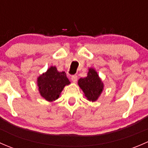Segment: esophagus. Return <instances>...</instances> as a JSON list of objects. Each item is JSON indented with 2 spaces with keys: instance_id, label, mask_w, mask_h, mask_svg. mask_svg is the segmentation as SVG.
<instances>
[{
  "instance_id": "34e87169",
  "label": "esophagus",
  "mask_w": 148,
  "mask_h": 148,
  "mask_svg": "<svg viewBox=\"0 0 148 148\" xmlns=\"http://www.w3.org/2000/svg\"><path fill=\"white\" fill-rule=\"evenodd\" d=\"M77 79H78V77H77V75H73L72 77H71V81L73 82L76 83V82H77Z\"/></svg>"
}]
</instances>
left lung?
Returning a JSON list of instances; mask_svg holds the SVG:
<instances>
[{
	"mask_svg": "<svg viewBox=\"0 0 148 148\" xmlns=\"http://www.w3.org/2000/svg\"><path fill=\"white\" fill-rule=\"evenodd\" d=\"M78 84L86 99L92 102H95L99 98L104 89V84L93 68L89 69L86 77L79 79Z\"/></svg>",
	"mask_w": 148,
	"mask_h": 148,
	"instance_id": "8db88e82",
	"label": "left lung"
}]
</instances>
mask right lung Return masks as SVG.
I'll return each instance as SVG.
<instances>
[{"instance_id":"add662e5","label":"right lung","mask_w":148,"mask_h":148,"mask_svg":"<svg viewBox=\"0 0 148 148\" xmlns=\"http://www.w3.org/2000/svg\"><path fill=\"white\" fill-rule=\"evenodd\" d=\"M69 84L66 73L58 71L56 66H51L37 79L40 95L48 102L57 99L64 86Z\"/></svg>"}]
</instances>
